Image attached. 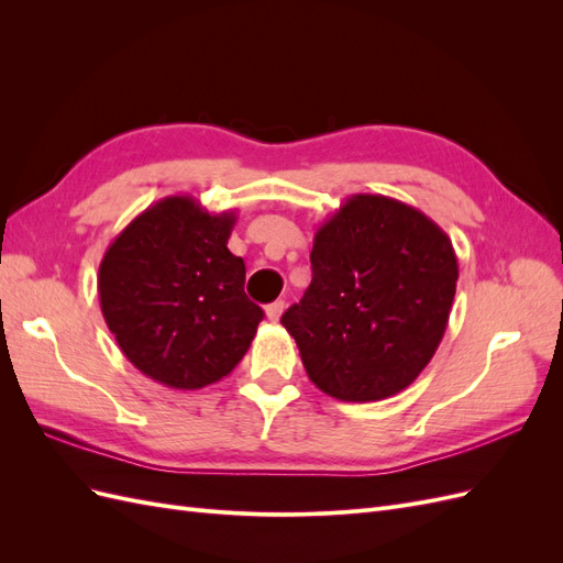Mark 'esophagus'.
<instances>
[{"label":"esophagus","instance_id":"obj_1","mask_svg":"<svg viewBox=\"0 0 563 563\" xmlns=\"http://www.w3.org/2000/svg\"><path fill=\"white\" fill-rule=\"evenodd\" d=\"M284 308H286V302L284 300H275V302H269L267 308H265V314H267V319L269 321H279V317L284 314Z\"/></svg>","mask_w":563,"mask_h":563}]
</instances>
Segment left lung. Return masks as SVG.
<instances>
[{
    "label": "left lung",
    "instance_id": "8db88e82",
    "mask_svg": "<svg viewBox=\"0 0 563 563\" xmlns=\"http://www.w3.org/2000/svg\"><path fill=\"white\" fill-rule=\"evenodd\" d=\"M312 282L282 317L310 380L340 401L411 385L449 327L457 258L422 211L352 195L314 234Z\"/></svg>",
    "mask_w": 563,
    "mask_h": 563
}]
</instances>
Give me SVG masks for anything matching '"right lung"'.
I'll use <instances>...</instances> for the list:
<instances>
[{"label": "right lung", "mask_w": 563, "mask_h": 563, "mask_svg": "<svg viewBox=\"0 0 563 563\" xmlns=\"http://www.w3.org/2000/svg\"><path fill=\"white\" fill-rule=\"evenodd\" d=\"M234 211L164 197L117 234L98 269L108 329L126 360L174 389H199L242 362L265 317L230 253Z\"/></svg>", "instance_id": "right-lung-1"}]
</instances>
